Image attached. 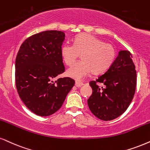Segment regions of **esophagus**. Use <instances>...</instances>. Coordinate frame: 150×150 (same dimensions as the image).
<instances>
[{
    "label": "esophagus",
    "instance_id": "34e87169",
    "mask_svg": "<svg viewBox=\"0 0 150 150\" xmlns=\"http://www.w3.org/2000/svg\"><path fill=\"white\" fill-rule=\"evenodd\" d=\"M75 86L76 87H78V88H79V87H81L82 86H83V83L82 82H79V81H76Z\"/></svg>",
    "mask_w": 150,
    "mask_h": 150
}]
</instances>
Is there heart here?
<instances>
[{
	"label": "heart",
	"instance_id": "heart-1",
	"mask_svg": "<svg viewBox=\"0 0 150 150\" xmlns=\"http://www.w3.org/2000/svg\"><path fill=\"white\" fill-rule=\"evenodd\" d=\"M60 54L67 65L71 66L81 55L82 61L77 62L67 71V75L81 81L90 72L101 74L110 67L115 57V49L112 44L90 34L83 33L76 38L74 44L62 46Z\"/></svg>",
	"mask_w": 150,
	"mask_h": 150
}]
</instances>
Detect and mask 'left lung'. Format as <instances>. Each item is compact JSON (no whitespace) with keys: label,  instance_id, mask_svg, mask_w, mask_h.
Returning <instances> with one entry per match:
<instances>
[{"label":"left lung","instance_id":"1","mask_svg":"<svg viewBox=\"0 0 150 150\" xmlns=\"http://www.w3.org/2000/svg\"><path fill=\"white\" fill-rule=\"evenodd\" d=\"M101 82L105 88L97 85ZM92 95L88 99L90 110L103 121L114 120L127 110L136 87V71L129 51H120L108 69L96 81L90 82Z\"/></svg>","mask_w":150,"mask_h":150}]
</instances>
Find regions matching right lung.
Listing matches in <instances>:
<instances>
[{
    "label": "right lung",
    "instance_id": "right-lung-1",
    "mask_svg": "<svg viewBox=\"0 0 150 150\" xmlns=\"http://www.w3.org/2000/svg\"><path fill=\"white\" fill-rule=\"evenodd\" d=\"M65 34L47 30L33 35L20 47L15 61L18 95L35 114L49 116L58 111L75 81L66 77L53 81L64 71L60 49Z\"/></svg>",
    "mask_w": 150,
    "mask_h": 150
}]
</instances>
